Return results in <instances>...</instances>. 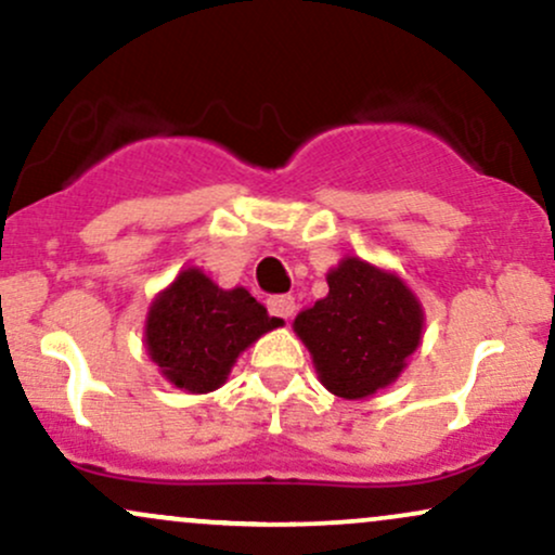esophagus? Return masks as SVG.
<instances>
[{
	"label": "esophagus",
	"instance_id": "34e87169",
	"mask_svg": "<svg viewBox=\"0 0 555 555\" xmlns=\"http://www.w3.org/2000/svg\"><path fill=\"white\" fill-rule=\"evenodd\" d=\"M267 309H270L272 317H280V319H288L293 317V311H296V298L293 296H272L267 298Z\"/></svg>",
	"mask_w": 555,
	"mask_h": 555
}]
</instances>
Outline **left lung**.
I'll return each mask as SVG.
<instances>
[{
    "label": "left lung",
    "instance_id": "obj_1",
    "mask_svg": "<svg viewBox=\"0 0 555 555\" xmlns=\"http://www.w3.org/2000/svg\"><path fill=\"white\" fill-rule=\"evenodd\" d=\"M330 293L304 309L293 332L319 382L343 400H366L397 382L423 340V304L397 272L343 257L327 272Z\"/></svg>",
    "mask_w": 555,
    "mask_h": 555
}]
</instances>
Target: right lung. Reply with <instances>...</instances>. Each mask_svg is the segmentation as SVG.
<instances>
[{"label": "right lung", "mask_w": 555, "mask_h": 555, "mask_svg": "<svg viewBox=\"0 0 555 555\" xmlns=\"http://www.w3.org/2000/svg\"><path fill=\"white\" fill-rule=\"evenodd\" d=\"M283 327L249 291H223L199 267H184L153 298L145 348L160 376L189 395L223 387L236 358L267 332Z\"/></svg>", "instance_id": "1"}]
</instances>
